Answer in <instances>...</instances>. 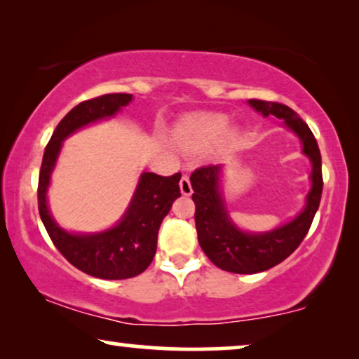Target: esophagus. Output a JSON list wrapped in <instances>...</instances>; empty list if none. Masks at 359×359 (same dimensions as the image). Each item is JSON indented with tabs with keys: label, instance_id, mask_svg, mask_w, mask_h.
Masks as SVG:
<instances>
[{
	"label": "esophagus",
	"instance_id": "esophagus-1",
	"mask_svg": "<svg viewBox=\"0 0 359 359\" xmlns=\"http://www.w3.org/2000/svg\"><path fill=\"white\" fill-rule=\"evenodd\" d=\"M180 189L181 193L184 196H191L193 194V186H191V181H189V176L188 175H183L180 180Z\"/></svg>",
	"mask_w": 359,
	"mask_h": 359
}]
</instances>
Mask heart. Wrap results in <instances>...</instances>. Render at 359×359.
Instances as JSON below:
<instances>
[{
	"instance_id": "heart-1",
	"label": "heart",
	"mask_w": 359,
	"mask_h": 359,
	"mask_svg": "<svg viewBox=\"0 0 359 359\" xmlns=\"http://www.w3.org/2000/svg\"><path fill=\"white\" fill-rule=\"evenodd\" d=\"M227 129V119L217 114H203L193 117L181 129L180 139L186 149L205 150L214 145Z\"/></svg>"
}]
</instances>
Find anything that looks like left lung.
<instances>
[{
  "label": "left lung",
  "instance_id": "8db88e82",
  "mask_svg": "<svg viewBox=\"0 0 359 359\" xmlns=\"http://www.w3.org/2000/svg\"><path fill=\"white\" fill-rule=\"evenodd\" d=\"M248 104L264 117L284 119L289 129L301 139L302 151L312 161V188L307 194L306 208L296 219L269 232L248 233L230 220L225 209L219 186L222 166L208 165L193 171L189 180L194 189V220L201 248L215 266L237 274L266 271L284 262L301 245L311 229L323 189L320 150L306 122L281 102L250 100Z\"/></svg>",
  "mask_w": 359,
  "mask_h": 359
}]
</instances>
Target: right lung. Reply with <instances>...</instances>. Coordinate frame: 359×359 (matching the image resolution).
Here are the masks:
<instances>
[{"label": "right lung", "mask_w": 359, "mask_h": 359, "mask_svg": "<svg viewBox=\"0 0 359 359\" xmlns=\"http://www.w3.org/2000/svg\"><path fill=\"white\" fill-rule=\"evenodd\" d=\"M132 101L127 93H112L83 101L73 107L48 140L39 173V214L58 252L80 271L100 279H127L144 273L156 252L161 220L180 198L181 173L160 176L142 173L135 194L121 222L100 233H70L58 227L47 208V188L60 154L62 142L73 132L114 116Z\"/></svg>", "instance_id": "obj_1"}]
</instances>
